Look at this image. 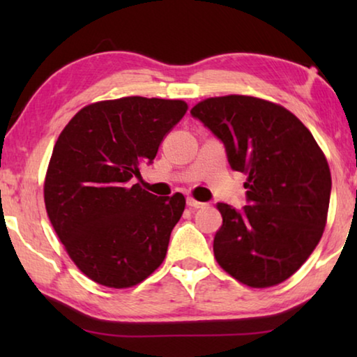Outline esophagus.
I'll return each mask as SVG.
<instances>
[{
  "label": "esophagus",
  "instance_id": "esophagus-1",
  "mask_svg": "<svg viewBox=\"0 0 357 357\" xmlns=\"http://www.w3.org/2000/svg\"><path fill=\"white\" fill-rule=\"evenodd\" d=\"M187 206L192 208V209H198V208H203L204 203L193 200V198H187Z\"/></svg>",
  "mask_w": 357,
  "mask_h": 357
}]
</instances>
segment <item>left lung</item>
<instances>
[{"instance_id": "8db88e82", "label": "left lung", "mask_w": 357, "mask_h": 357, "mask_svg": "<svg viewBox=\"0 0 357 357\" xmlns=\"http://www.w3.org/2000/svg\"><path fill=\"white\" fill-rule=\"evenodd\" d=\"M223 143L228 164L247 174V206L217 203L222 227L214 255L253 288L282 283L323 236L331 198L328 160L301 121L273 102L225 96L190 110Z\"/></svg>"}]
</instances>
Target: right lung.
<instances>
[{
  "label": "right lung",
  "instance_id": "obj_1",
  "mask_svg": "<svg viewBox=\"0 0 357 357\" xmlns=\"http://www.w3.org/2000/svg\"><path fill=\"white\" fill-rule=\"evenodd\" d=\"M185 112L183 100H104L82 108L58 137L44 185L48 219L77 268L100 285L134 287L164 261L185 198L155 197L130 179Z\"/></svg>",
  "mask_w": 357,
  "mask_h": 357
}]
</instances>
